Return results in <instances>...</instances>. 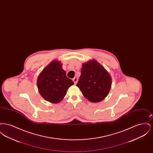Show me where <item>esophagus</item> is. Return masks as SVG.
Here are the masks:
<instances>
[{"mask_svg": "<svg viewBox=\"0 0 153 153\" xmlns=\"http://www.w3.org/2000/svg\"><path fill=\"white\" fill-rule=\"evenodd\" d=\"M73 82H74V83L76 84L77 82V81H78V78L77 77H74L73 79Z\"/></svg>", "mask_w": 153, "mask_h": 153, "instance_id": "34e87169", "label": "esophagus"}]
</instances>
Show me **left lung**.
<instances>
[{"instance_id":"obj_1","label":"left lung","mask_w":153,"mask_h":153,"mask_svg":"<svg viewBox=\"0 0 153 153\" xmlns=\"http://www.w3.org/2000/svg\"><path fill=\"white\" fill-rule=\"evenodd\" d=\"M111 84L109 73L96 60L91 59L82 64L77 87L89 102H98L104 100L109 93Z\"/></svg>"}]
</instances>
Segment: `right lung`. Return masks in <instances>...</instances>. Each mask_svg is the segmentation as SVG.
I'll return each instance as SVG.
<instances>
[{
	"label": "right lung",
	"mask_w": 153,
	"mask_h": 153,
	"mask_svg": "<svg viewBox=\"0 0 153 153\" xmlns=\"http://www.w3.org/2000/svg\"><path fill=\"white\" fill-rule=\"evenodd\" d=\"M62 64L54 60L46 66L37 79V87L41 96L48 102L58 103L65 97L68 88L74 84L73 81L66 77Z\"/></svg>",
	"instance_id": "obj_1"
}]
</instances>
